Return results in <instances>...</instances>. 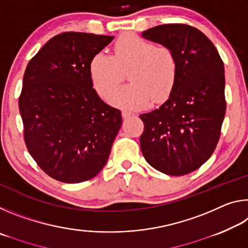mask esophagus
I'll return each mask as SVG.
<instances>
[{
	"instance_id": "34e87169",
	"label": "esophagus",
	"mask_w": 248,
	"mask_h": 248,
	"mask_svg": "<svg viewBox=\"0 0 248 248\" xmlns=\"http://www.w3.org/2000/svg\"><path fill=\"white\" fill-rule=\"evenodd\" d=\"M121 115H123V118H129V117H131L133 114L131 111H129V110H123L121 111Z\"/></svg>"
}]
</instances>
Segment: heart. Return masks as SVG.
<instances>
[{
  "mask_svg": "<svg viewBox=\"0 0 248 248\" xmlns=\"http://www.w3.org/2000/svg\"><path fill=\"white\" fill-rule=\"evenodd\" d=\"M128 73V85L110 95L111 104L123 108L144 107L151 100L162 102L169 97L177 77L174 52L165 46H155L133 33L120 36L112 56L97 52L90 62V75L95 91L106 98Z\"/></svg>",
  "mask_w": 248,
  "mask_h": 248,
  "instance_id": "b5f03b06",
  "label": "heart"
}]
</instances>
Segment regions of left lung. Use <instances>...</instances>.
I'll use <instances>...</instances> for the list:
<instances>
[{"label": "left lung", "mask_w": 248, "mask_h": 248, "mask_svg": "<svg viewBox=\"0 0 248 248\" xmlns=\"http://www.w3.org/2000/svg\"><path fill=\"white\" fill-rule=\"evenodd\" d=\"M142 36L170 48L177 61L169 99L140 115L142 154L162 173L189 174L208 161L220 139L226 108L223 61L211 40L189 25H159Z\"/></svg>", "instance_id": "obj_1"}]
</instances>
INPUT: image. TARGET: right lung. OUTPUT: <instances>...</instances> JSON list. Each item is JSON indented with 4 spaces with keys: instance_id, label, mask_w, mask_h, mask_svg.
<instances>
[{
    "instance_id": "obj_1",
    "label": "right lung",
    "mask_w": 248,
    "mask_h": 248,
    "mask_svg": "<svg viewBox=\"0 0 248 248\" xmlns=\"http://www.w3.org/2000/svg\"><path fill=\"white\" fill-rule=\"evenodd\" d=\"M112 36L62 32L25 70L18 107L28 152L46 174L75 184L106 164L121 127V111L93 89L90 62Z\"/></svg>"
}]
</instances>
